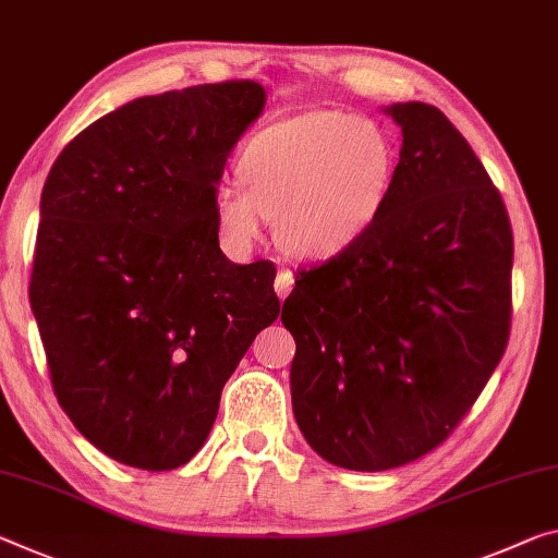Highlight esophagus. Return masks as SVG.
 <instances>
[{"instance_id":"esophagus-1","label":"esophagus","mask_w":558,"mask_h":558,"mask_svg":"<svg viewBox=\"0 0 558 558\" xmlns=\"http://www.w3.org/2000/svg\"><path fill=\"white\" fill-rule=\"evenodd\" d=\"M293 286H295L293 272L280 270V272H278V278H276V293H278V298H280V300H286L290 290H293Z\"/></svg>"}]
</instances>
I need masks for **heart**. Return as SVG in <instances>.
<instances>
[{"mask_svg":"<svg viewBox=\"0 0 558 558\" xmlns=\"http://www.w3.org/2000/svg\"><path fill=\"white\" fill-rule=\"evenodd\" d=\"M395 179V148L375 121L344 111H307L263 129L235 161L238 189H220L214 220L220 243L251 253L263 218L300 260L348 253L383 216Z\"/></svg>","mask_w":558,"mask_h":558,"instance_id":"b5f03b06","label":"heart"}]
</instances>
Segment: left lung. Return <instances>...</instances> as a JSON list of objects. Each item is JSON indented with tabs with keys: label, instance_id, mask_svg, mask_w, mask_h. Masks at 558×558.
<instances>
[{
	"label": "left lung",
	"instance_id": "obj_1",
	"mask_svg": "<svg viewBox=\"0 0 558 558\" xmlns=\"http://www.w3.org/2000/svg\"><path fill=\"white\" fill-rule=\"evenodd\" d=\"M402 129L383 216L348 253L300 270L282 303L290 395L325 462H414L470 412L507 350L514 238L472 146L437 106L383 109Z\"/></svg>",
	"mask_w": 558,
	"mask_h": 558
}]
</instances>
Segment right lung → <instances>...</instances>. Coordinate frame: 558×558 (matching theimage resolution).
Masks as SVG:
<instances>
[{
	"mask_svg": "<svg viewBox=\"0 0 558 558\" xmlns=\"http://www.w3.org/2000/svg\"><path fill=\"white\" fill-rule=\"evenodd\" d=\"M263 109L255 82L141 96L86 126L44 183L29 303L51 385L121 464L189 462L280 313L276 265L228 260L214 220L228 156Z\"/></svg>",
	"mask_w": 558,
	"mask_h": 558,
	"instance_id": "add662e5",
	"label": "right lung"
}]
</instances>
